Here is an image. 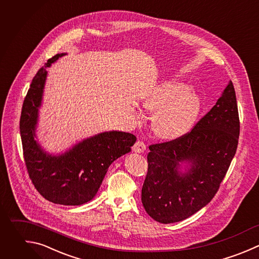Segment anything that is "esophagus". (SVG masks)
I'll return each instance as SVG.
<instances>
[{"instance_id":"obj_1","label":"esophagus","mask_w":259,"mask_h":259,"mask_svg":"<svg viewBox=\"0 0 259 259\" xmlns=\"http://www.w3.org/2000/svg\"><path fill=\"white\" fill-rule=\"evenodd\" d=\"M133 151L135 153H144L146 151V145L144 142L142 141H138L134 147H133Z\"/></svg>"}]
</instances>
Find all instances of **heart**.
I'll return each mask as SVG.
<instances>
[{
    "label": "heart",
    "instance_id": "obj_1",
    "mask_svg": "<svg viewBox=\"0 0 259 259\" xmlns=\"http://www.w3.org/2000/svg\"><path fill=\"white\" fill-rule=\"evenodd\" d=\"M149 111H156L152 127L155 135L164 140H176L194 125L201 109L199 96L189 85L178 79H170L156 85L144 98ZM142 119V112L136 113Z\"/></svg>",
    "mask_w": 259,
    "mask_h": 259
}]
</instances>
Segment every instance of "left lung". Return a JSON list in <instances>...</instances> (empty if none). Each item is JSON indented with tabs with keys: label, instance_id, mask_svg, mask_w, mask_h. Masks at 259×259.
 <instances>
[{
	"label": "left lung",
	"instance_id": "left-lung-1",
	"mask_svg": "<svg viewBox=\"0 0 259 259\" xmlns=\"http://www.w3.org/2000/svg\"><path fill=\"white\" fill-rule=\"evenodd\" d=\"M240 122L231 81L214 106L178 140L151 145L142 203L162 224L183 221L217 193L239 139Z\"/></svg>",
	"mask_w": 259,
	"mask_h": 259
}]
</instances>
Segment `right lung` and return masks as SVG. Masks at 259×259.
Here are the masks:
<instances>
[{"label": "right lung", "instance_id": "right-lung-1", "mask_svg": "<svg viewBox=\"0 0 259 259\" xmlns=\"http://www.w3.org/2000/svg\"><path fill=\"white\" fill-rule=\"evenodd\" d=\"M66 55L50 59L33 78L22 106L20 134L26 167L37 191L54 203L81 205L94 198L109 166L132 151L137 138L108 131L85 138L61 153H50L41 146L36 133L47 69Z\"/></svg>", "mask_w": 259, "mask_h": 259}]
</instances>
